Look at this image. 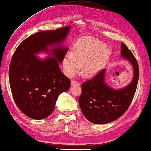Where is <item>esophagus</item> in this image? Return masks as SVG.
Wrapping results in <instances>:
<instances>
[{
	"instance_id": "obj_1",
	"label": "esophagus",
	"mask_w": 151,
	"mask_h": 151,
	"mask_svg": "<svg viewBox=\"0 0 151 151\" xmlns=\"http://www.w3.org/2000/svg\"><path fill=\"white\" fill-rule=\"evenodd\" d=\"M71 84L72 85H76V86H80L81 84L78 81H71Z\"/></svg>"
}]
</instances>
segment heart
I'll list each match as a JSON object with an SVG mask.
<instances>
[{
    "mask_svg": "<svg viewBox=\"0 0 151 151\" xmlns=\"http://www.w3.org/2000/svg\"><path fill=\"white\" fill-rule=\"evenodd\" d=\"M111 55V49L96 38L84 36L76 41L71 55L65 56L63 61L65 73L73 76L83 67V75L92 77L103 69Z\"/></svg>",
    "mask_w": 151,
    "mask_h": 151,
    "instance_id": "heart-1",
    "label": "heart"
}]
</instances>
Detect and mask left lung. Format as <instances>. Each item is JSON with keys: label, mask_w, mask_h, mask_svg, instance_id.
<instances>
[{"label": "left lung", "mask_w": 151, "mask_h": 151, "mask_svg": "<svg viewBox=\"0 0 151 151\" xmlns=\"http://www.w3.org/2000/svg\"><path fill=\"white\" fill-rule=\"evenodd\" d=\"M121 57L130 63L133 69L132 81L127 86L115 89L107 84L106 69L82 84L79 106L85 117L94 124H106L117 119L132 102L139 81L138 63L132 52L123 43L121 44Z\"/></svg>", "instance_id": "obj_1"}]
</instances>
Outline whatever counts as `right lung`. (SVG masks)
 Here are the masks:
<instances>
[{
	"label": "right lung",
	"mask_w": 151,
	"mask_h": 151,
	"mask_svg": "<svg viewBox=\"0 0 151 151\" xmlns=\"http://www.w3.org/2000/svg\"><path fill=\"white\" fill-rule=\"evenodd\" d=\"M70 26L42 31L24 40L14 53L9 67V81L15 103L30 118L43 119L53 111L59 96L68 90L69 78L59 64L68 47L63 45ZM46 52L49 57L36 55Z\"/></svg>",
	"instance_id": "1"
}]
</instances>
